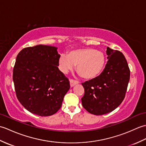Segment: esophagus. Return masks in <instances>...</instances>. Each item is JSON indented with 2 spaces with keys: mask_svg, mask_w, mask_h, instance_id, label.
Wrapping results in <instances>:
<instances>
[{
  "mask_svg": "<svg viewBox=\"0 0 146 146\" xmlns=\"http://www.w3.org/2000/svg\"><path fill=\"white\" fill-rule=\"evenodd\" d=\"M78 83V82L75 81V80H70V85L71 87H73V86L77 85Z\"/></svg>",
  "mask_w": 146,
  "mask_h": 146,
  "instance_id": "obj_1",
  "label": "esophagus"
}]
</instances>
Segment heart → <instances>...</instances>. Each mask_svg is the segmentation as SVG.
Listing matches in <instances>:
<instances>
[{"label":"heart","instance_id":"heart-1","mask_svg":"<svg viewBox=\"0 0 146 146\" xmlns=\"http://www.w3.org/2000/svg\"><path fill=\"white\" fill-rule=\"evenodd\" d=\"M58 63L63 73L72 70L77 65V72L83 78L93 80L104 70L106 58L104 52L94 48H81L71 50L67 55H61Z\"/></svg>","mask_w":146,"mask_h":146}]
</instances>
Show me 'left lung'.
<instances>
[{"mask_svg":"<svg viewBox=\"0 0 146 146\" xmlns=\"http://www.w3.org/2000/svg\"><path fill=\"white\" fill-rule=\"evenodd\" d=\"M107 63L95 79L82 83L85 94L83 107L92 114L100 115L113 111L125 98L130 80V70L124 56L107 47Z\"/></svg>","mask_w":146,"mask_h":146,"instance_id":"8db88e82","label":"left lung"}]
</instances>
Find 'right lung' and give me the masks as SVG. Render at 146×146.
Segmentation results:
<instances>
[{
	"label": "right lung",
	"instance_id": "add662e5",
	"mask_svg": "<svg viewBox=\"0 0 146 146\" xmlns=\"http://www.w3.org/2000/svg\"><path fill=\"white\" fill-rule=\"evenodd\" d=\"M58 48L37 45L26 48L17 56L13 82L17 99L27 110L49 116L61 107L70 88L68 79L59 70Z\"/></svg>",
	"mask_w": 146,
	"mask_h": 146
}]
</instances>
